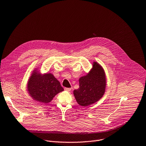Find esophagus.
Here are the masks:
<instances>
[{
    "instance_id": "obj_1",
    "label": "esophagus",
    "mask_w": 146,
    "mask_h": 146,
    "mask_svg": "<svg viewBox=\"0 0 146 146\" xmlns=\"http://www.w3.org/2000/svg\"><path fill=\"white\" fill-rule=\"evenodd\" d=\"M72 90L71 88H64V90L67 91H70Z\"/></svg>"
}]
</instances>
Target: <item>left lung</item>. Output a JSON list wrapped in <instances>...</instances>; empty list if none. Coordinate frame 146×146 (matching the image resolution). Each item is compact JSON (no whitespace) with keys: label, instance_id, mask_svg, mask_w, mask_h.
<instances>
[{"label":"left lung","instance_id":"obj_1","mask_svg":"<svg viewBox=\"0 0 146 146\" xmlns=\"http://www.w3.org/2000/svg\"><path fill=\"white\" fill-rule=\"evenodd\" d=\"M105 88V72L99 63L94 62L90 73L79 78V88L74 90L73 94L79 105L87 107L103 97Z\"/></svg>","mask_w":146,"mask_h":146}]
</instances>
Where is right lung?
Instances as JSON below:
<instances>
[{"instance_id": "1", "label": "right lung", "mask_w": 146, "mask_h": 146, "mask_svg": "<svg viewBox=\"0 0 146 146\" xmlns=\"http://www.w3.org/2000/svg\"><path fill=\"white\" fill-rule=\"evenodd\" d=\"M27 90L35 101L46 104L59 92L63 91V88L52 74H39L35 69L29 80Z\"/></svg>"}]
</instances>
